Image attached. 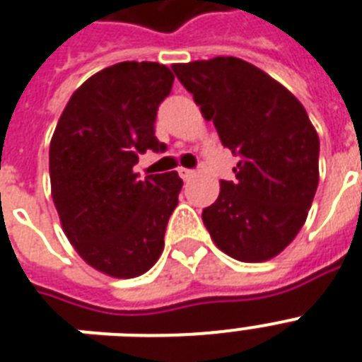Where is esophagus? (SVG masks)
Returning <instances> with one entry per match:
<instances>
[{
  "label": "esophagus",
  "instance_id": "esophagus-1",
  "mask_svg": "<svg viewBox=\"0 0 362 362\" xmlns=\"http://www.w3.org/2000/svg\"><path fill=\"white\" fill-rule=\"evenodd\" d=\"M177 172H179V175H181V179H183V181H189V179L196 173L194 170H189V168H179Z\"/></svg>",
  "mask_w": 362,
  "mask_h": 362
}]
</instances>
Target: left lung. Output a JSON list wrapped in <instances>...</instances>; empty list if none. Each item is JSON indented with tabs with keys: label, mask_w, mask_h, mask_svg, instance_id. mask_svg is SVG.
<instances>
[{
	"label": "left lung",
	"mask_w": 362,
	"mask_h": 362,
	"mask_svg": "<svg viewBox=\"0 0 362 362\" xmlns=\"http://www.w3.org/2000/svg\"><path fill=\"white\" fill-rule=\"evenodd\" d=\"M222 146L241 160L235 181H221L216 202L202 213L211 239L239 262H265L303 228L316 194L320 138L306 110L262 69L239 57L177 63Z\"/></svg>",
	"instance_id": "8db88e82"
}]
</instances>
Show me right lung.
Returning a JSON list of instances; mask_svg holds the SVG:
<instances>
[{
    "mask_svg": "<svg viewBox=\"0 0 362 362\" xmlns=\"http://www.w3.org/2000/svg\"><path fill=\"white\" fill-rule=\"evenodd\" d=\"M172 86L160 63H115L72 93L52 136V198L63 231L91 267L115 279L155 265L183 187L177 172H134L140 153L166 151L155 119Z\"/></svg>",
    "mask_w": 362,
    "mask_h": 362,
    "instance_id": "add662e5",
    "label": "right lung"
}]
</instances>
